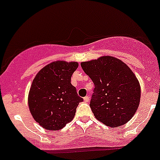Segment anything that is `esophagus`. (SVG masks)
<instances>
[{
    "label": "esophagus",
    "mask_w": 160,
    "mask_h": 160,
    "mask_svg": "<svg viewBox=\"0 0 160 160\" xmlns=\"http://www.w3.org/2000/svg\"><path fill=\"white\" fill-rule=\"evenodd\" d=\"M89 100V96H86V97H84V101L85 102H88Z\"/></svg>",
    "instance_id": "obj_1"
}]
</instances>
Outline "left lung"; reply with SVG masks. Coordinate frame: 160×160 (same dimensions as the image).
<instances>
[{
  "label": "left lung",
  "mask_w": 160,
  "mask_h": 160,
  "mask_svg": "<svg viewBox=\"0 0 160 160\" xmlns=\"http://www.w3.org/2000/svg\"><path fill=\"white\" fill-rule=\"evenodd\" d=\"M81 66L95 86L89 106L96 118L111 127L130 121L141 98L139 82L130 68L109 56L82 62Z\"/></svg>",
  "instance_id": "1"
}]
</instances>
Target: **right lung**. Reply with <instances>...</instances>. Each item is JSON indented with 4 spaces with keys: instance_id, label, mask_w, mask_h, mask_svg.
<instances>
[{
    "instance_id": "right-lung-1",
    "label": "right lung",
    "mask_w": 160,
    "mask_h": 160,
    "mask_svg": "<svg viewBox=\"0 0 160 160\" xmlns=\"http://www.w3.org/2000/svg\"><path fill=\"white\" fill-rule=\"evenodd\" d=\"M77 62L56 61L42 68L33 80L28 97L30 113L41 127L58 130L72 121L83 99L71 83Z\"/></svg>"
}]
</instances>
